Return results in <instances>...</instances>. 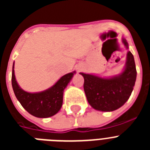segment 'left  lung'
Wrapping results in <instances>:
<instances>
[{"label":"left lung","instance_id":"obj_1","mask_svg":"<svg viewBox=\"0 0 150 150\" xmlns=\"http://www.w3.org/2000/svg\"><path fill=\"white\" fill-rule=\"evenodd\" d=\"M122 43L128 49L126 40ZM84 77L85 93L88 104L97 110L110 112L124 105L132 95L134 86L137 71L132 53L128 52L125 67L119 75L110 78L79 73Z\"/></svg>","mask_w":150,"mask_h":150}]
</instances>
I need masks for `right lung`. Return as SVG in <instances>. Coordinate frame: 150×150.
Wrapping results in <instances>:
<instances>
[{
    "instance_id": "obj_1",
    "label": "right lung",
    "mask_w": 150,
    "mask_h": 150,
    "mask_svg": "<svg viewBox=\"0 0 150 150\" xmlns=\"http://www.w3.org/2000/svg\"><path fill=\"white\" fill-rule=\"evenodd\" d=\"M75 71L64 75L45 91L30 93L19 87L14 74V63L12 72V86L16 98L21 105L31 114L38 118H48L60 110L63 103L64 90L72 79Z\"/></svg>"
}]
</instances>
